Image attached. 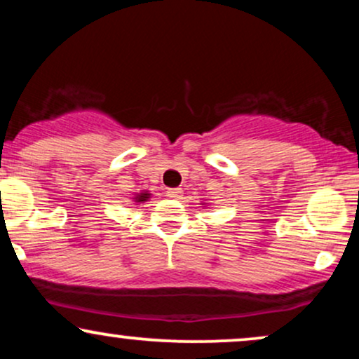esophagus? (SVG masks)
Returning a JSON list of instances; mask_svg holds the SVG:
<instances>
[{
  "label": "esophagus",
  "instance_id": "esophagus-1",
  "mask_svg": "<svg viewBox=\"0 0 359 359\" xmlns=\"http://www.w3.org/2000/svg\"><path fill=\"white\" fill-rule=\"evenodd\" d=\"M182 189L179 187H174V189H167V197H170V199H180L182 197Z\"/></svg>",
  "mask_w": 359,
  "mask_h": 359
}]
</instances>
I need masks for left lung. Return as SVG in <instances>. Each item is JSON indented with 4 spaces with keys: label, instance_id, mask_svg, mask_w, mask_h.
Wrapping results in <instances>:
<instances>
[{
    "label": "left lung",
    "instance_id": "left-lung-1",
    "mask_svg": "<svg viewBox=\"0 0 359 359\" xmlns=\"http://www.w3.org/2000/svg\"><path fill=\"white\" fill-rule=\"evenodd\" d=\"M204 204H205V203H204Z\"/></svg>",
    "mask_w": 359,
    "mask_h": 359
}]
</instances>
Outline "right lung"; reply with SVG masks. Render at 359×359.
Returning a JSON list of instances; mask_svg holds the SVG:
<instances>
[{"label": "right lung", "mask_w": 359, "mask_h": 359, "mask_svg": "<svg viewBox=\"0 0 359 359\" xmlns=\"http://www.w3.org/2000/svg\"><path fill=\"white\" fill-rule=\"evenodd\" d=\"M150 197H151L150 192H148V191H142V192H138L137 196L133 197V201H135V203H147V201L150 199Z\"/></svg>", "instance_id": "add662e5"}]
</instances>
